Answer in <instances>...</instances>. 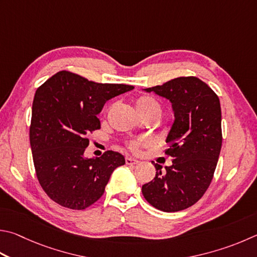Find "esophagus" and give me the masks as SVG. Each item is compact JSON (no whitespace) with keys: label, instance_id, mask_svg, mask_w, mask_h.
Returning <instances> with one entry per match:
<instances>
[{"label":"esophagus","instance_id":"1","mask_svg":"<svg viewBox=\"0 0 257 257\" xmlns=\"http://www.w3.org/2000/svg\"><path fill=\"white\" fill-rule=\"evenodd\" d=\"M125 164L127 165H136L139 164V161L136 160V158H133V157H125Z\"/></svg>","mask_w":257,"mask_h":257}]
</instances>
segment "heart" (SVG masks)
I'll use <instances>...</instances> for the list:
<instances>
[{"instance_id":"b5f03b06","label":"heart","mask_w":257,"mask_h":257,"mask_svg":"<svg viewBox=\"0 0 257 257\" xmlns=\"http://www.w3.org/2000/svg\"><path fill=\"white\" fill-rule=\"evenodd\" d=\"M136 109L141 115L144 114H156L161 116L162 106L152 96H141L136 101ZM149 142L147 139H139V141H132L128 143V147L134 152H137L142 146H146Z\"/></svg>"}]
</instances>
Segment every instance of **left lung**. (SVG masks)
Instances as JSON below:
<instances>
[{
	"mask_svg": "<svg viewBox=\"0 0 257 257\" xmlns=\"http://www.w3.org/2000/svg\"><path fill=\"white\" fill-rule=\"evenodd\" d=\"M172 104L174 121L166 137L171 166L155 164L154 180L144 184L145 199L158 210L176 212L198 201L209 188L220 154V101L198 77H177L149 88Z\"/></svg>",
	"mask_w": 257,
	"mask_h": 257,
	"instance_id": "left-lung-1",
	"label": "left lung"
}]
</instances>
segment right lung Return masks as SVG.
Masks as SVG:
<instances>
[{
  "label": "right lung",
  "instance_id": "obj_1",
  "mask_svg": "<svg viewBox=\"0 0 257 257\" xmlns=\"http://www.w3.org/2000/svg\"><path fill=\"white\" fill-rule=\"evenodd\" d=\"M124 84H101L62 71L37 88L30 124L36 174L48 197L60 206L83 210L103 194L112 172L125 161L108 151L84 156L87 135L100 128L97 114L112 97L132 91Z\"/></svg>",
  "mask_w": 257,
  "mask_h": 257
}]
</instances>
